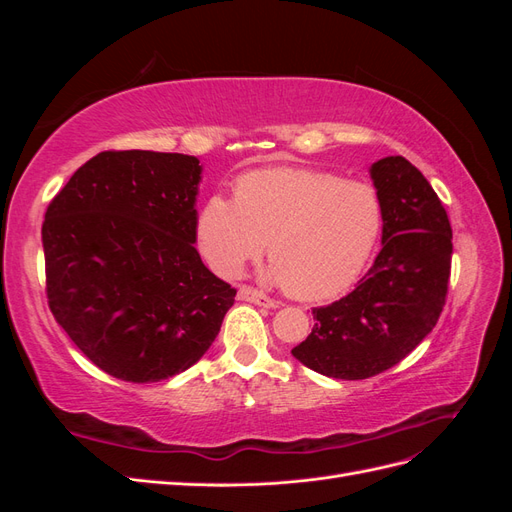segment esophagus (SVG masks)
<instances>
[{
  "instance_id": "34e87169",
  "label": "esophagus",
  "mask_w": 512,
  "mask_h": 512,
  "mask_svg": "<svg viewBox=\"0 0 512 512\" xmlns=\"http://www.w3.org/2000/svg\"><path fill=\"white\" fill-rule=\"evenodd\" d=\"M239 299H241V301L256 303V305H260V307H277V303H275L273 299H269L267 294H262L260 290L250 288V286H241V288H239Z\"/></svg>"
}]
</instances>
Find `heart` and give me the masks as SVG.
Instances as JSON below:
<instances>
[{
	"label": "heart",
	"mask_w": 512,
	"mask_h": 512,
	"mask_svg": "<svg viewBox=\"0 0 512 512\" xmlns=\"http://www.w3.org/2000/svg\"><path fill=\"white\" fill-rule=\"evenodd\" d=\"M382 230L374 185L316 168L252 170L235 200L213 194L198 213V247L215 273L237 275L269 241V277L297 299L344 292L365 269Z\"/></svg>",
	"instance_id": "heart-1"
}]
</instances>
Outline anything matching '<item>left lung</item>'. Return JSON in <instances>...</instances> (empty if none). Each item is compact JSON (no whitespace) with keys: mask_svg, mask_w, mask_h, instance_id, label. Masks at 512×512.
<instances>
[{"mask_svg":"<svg viewBox=\"0 0 512 512\" xmlns=\"http://www.w3.org/2000/svg\"><path fill=\"white\" fill-rule=\"evenodd\" d=\"M369 175L382 203V250L350 294L312 309V333L292 348L337 380H365L406 359L436 327L451 277V222L421 170L389 156Z\"/></svg>","mask_w":512,"mask_h":512,"instance_id":"1","label":"left lung"}]
</instances>
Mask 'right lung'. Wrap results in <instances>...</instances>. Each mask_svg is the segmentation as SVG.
Listing matches in <instances>:
<instances>
[{
    "mask_svg": "<svg viewBox=\"0 0 512 512\" xmlns=\"http://www.w3.org/2000/svg\"><path fill=\"white\" fill-rule=\"evenodd\" d=\"M200 173L183 153L102 151L46 209L49 307L108 376L160 382L192 367L235 303L194 247Z\"/></svg>",
    "mask_w": 512,
    "mask_h": 512,
    "instance_id": "obj_1",
    "label": "right lung"
}]
</instances>
